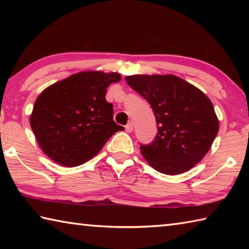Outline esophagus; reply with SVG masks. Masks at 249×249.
<instances>
[{
  "label": "esophagus",
  "instance_id": "esophagus-1",
  "mask_svg": "<svg viewBox=\"0 0 249 249\" xmlns=\"http://www.w3.org/2000/svg\"><path fill=\"white\" fill-rule=\"evenodd\" d=\"M133 128H134V126H133L132 122H129V123L125 126V129H126V132H127V133H132Z\"/></svg>",
  "mask_w": 249,
  "mask_h": 249
}]
</instances>
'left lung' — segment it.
<instances>
[{
    "label": "left lung",
    "mask_w": 249,
    "mask_h": 249,
    "mask_svg": "<svg viewBox=\"0 0 249 249\" xmlns=\"http://www.w3.org/2000/svg\"><path fill=\"white\" fill-rule=\"evenodd\" d=\"M125 80L155 113L158 133L151 144L141 145L147 162L170 176L183 174L200 162L220 127L208 96L174 74H134Z\"/></svg>",
    "instance_id": "1"
}]
</instances>
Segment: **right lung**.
I'll return each instance as SVG.
<instances>
[{
	"instance_id": "obj_1",
	"label": "right lung",
	"mask_w": 249,
	"mask_h": 249,
	"mask_svg": "<svg viewBox=\"0 0 249 249\" xmlns=\"http://www.w3.org/2000/svg\"><path fill=\"white\" fill-rule=\"evenodd\" d=\"M121 74L83 71L45 89L29 117L41 150L54 162L77 167L93 158L112 135L124 129L113 121L107 89Z\"/></svg>"
}]
</instances>
